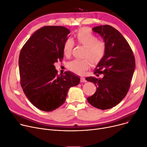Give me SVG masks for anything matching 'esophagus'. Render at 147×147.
Segmentation results:
<instances>
[{"mask_svg": "<svg viewBox=\"0 0 147 147\" xmlns=\"http://www.w3.org/2000/svg\"><path fill=\"white\" fill-rule=\"evenodd\" d=\"M81 82H87V81H86V80L85 79V78L81 77Z\"/></svg>", "mask_w": 147, "mask_h": 147, "instance_id": "esophagus-1", "label": "esophagus"}]
</instances>
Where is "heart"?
I'll list each match as a JSON object with an SVG mask.
<instances>
[{"label": "heart", "instance_id": "b5f03b06", "mask_svg": "<svg viewBox=\"0 0 147 147\" xmlns=\"http://www.w3.org/2000/svg\"><path fill=\"white\" fill-rule=\"evenodd\" d=\"M75 39L78 44L85 48L83 57L88 58L91 63H97L105 56L106 51L105 42L98 40L97 37L88 30L80 29L75 34ZM74 46V42L72 38H67L65 40L63 46V53L66 57L70 56ZM88 59L73 60L67 63V67L71 72L82 75L90 65Z\"/></svg>", "mask_w": 147, "mask_h": 147}]
</instances>
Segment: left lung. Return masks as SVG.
Returning a JSON list of instances; mask_svg holds the SVG:
<instances>
[{"label":"left lung","instance_id":"1","mask_svg":"<svg viewBox=\"0 0 147 147\" xmlns=\"http://www.w3.org/2000/svg\"><path fill=\"white\" fill-rule=\"evenodd\" d=\"M92 31L104 40L106 51L94 72L97 76L104 75L102 78H86L97 87L87 101L95 107L106 110L116 106L126 96L135 71V57L126 40L113 27L100 25Z\"/></svg>","mask_w":147,"mask_h":147}]
</instances>
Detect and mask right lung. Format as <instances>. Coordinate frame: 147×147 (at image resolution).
Wrapping results in <instances>:
<instances>
[{
  "instance_id": "add662e5",
  "label": "right lung",
  "mask_w": 147,
  "mask_h": 147,
  "mask_svg": "<svg viewBox=\"0 0 147 147\" xmlns=\"http://www.w3.org/2000/svg\"><path fill=\"white\" fill-rule=\"evenodd\" d=\"M70 31L62 26H45L34 32L19 57L21 87L37 109L51 111L65 102L67 91L78 85L79 76L67 71L57 75L54 63L63 58V46Z\"/></svg>"
}]
</instances>
